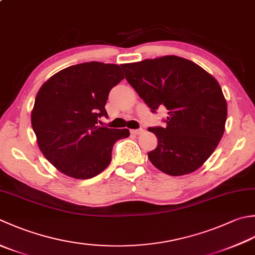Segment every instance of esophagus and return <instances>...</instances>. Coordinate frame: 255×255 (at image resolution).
I'll list each match as a JSON object with an SVG mask.
<instances>
[{"mask_svg":"<svg viewBox=\"0 0 255 255\" xmlns=\"http://www.w3.org/2000/svg\"><path fill=\"white\" fill-rule=\"evenodd\" d=\"M130 132L132 134H141V133L144 132V129H142V128H140V129H131Z\"/></svg>","mask_w":255,"mask_h":255,"instance_id":"34e87169","label":"esophagus"}]
</instances>
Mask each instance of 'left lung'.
I'll return each mask as SVG.
<instances>
[{
	"instance_id": "1",
	"label": "left lung",
	"mask_w": 255,
	"mask_h": 255,
	"mask_svg": "<svg viewBox=\"0 0 255 255\" xmlns=\"http://www.w3.org/2000/svg\"><path fill=\"white\" fill-rule=\"evenodd\" d=\"M127 82L152 112L164 106V127L148 128L158 146L150 162L170 176L198 170L216 150L226 128L228 106L211 74L189 59L168 55L123 64Z\"/></svg>"
}]
</instances>
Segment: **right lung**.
<instances>
[{
    "mask_svg": "<svg viewBox=\"0 0 255 255\" xmlns=\"http://www.w3.org/2000/svg\"><path fill=\"white\" fill-rule=\"evenodd\" d=\"M119 65L88 62L73 65L45 82L31 114L39 150L58 171L89 179L112 161L114 143L129 130L101 127L111 89L123 81Z\"/></svg>",
    "mask_w": 255,
    "mask_h": 255,
    "instance_id": "add662e5",
    "label": "right lung"
}]
</instances>
